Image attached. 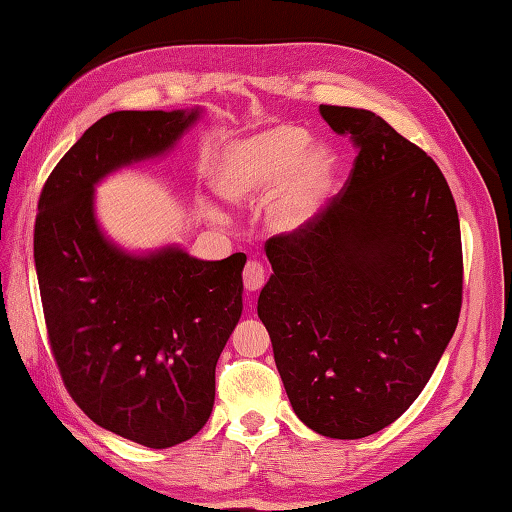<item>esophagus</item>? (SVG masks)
Returning <instances> with one entry per match:
<instances>
[{"label": "esophagus", "mask_w": 512, "mask_h": 512, "mask_svg": "<svg viewBox=\"0 0 512 512\" xmlns=\"http://www.w3.org/2000/svg\"><path fill=\"white\" fill-rule=\"evenodd\" d=\"M242 279H244V288L246 290H259L261 285H264L266 281V268L264 264H259V261H248V264L244 266V272H242Z\"/></svg>", "instance_id": "esophagus-1"}]
</instances>
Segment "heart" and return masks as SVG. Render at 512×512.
Returning <instances> with one entry per match:
<instances>
[{
	"instance_id": "1",
	"label": "heart",
	"mask_w": 512,
	"mask_h": 512,
	"mask_svg": "<svg viewBox=\"0 0 512 512\" xmlns=\"http://www.w3.org/2000/svg\"><path fill=\"white\" fill-rule=\"evenodd\" d=\"M336 152L312 146L310 130L281 122L235 139L213 165V185L233 202L264 198L283 185L277 222L299 227L325 196L336 176Z\"/></svg>"
}]
</instances>
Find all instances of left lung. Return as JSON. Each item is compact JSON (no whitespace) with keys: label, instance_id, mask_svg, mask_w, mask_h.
<instances>
[{"label":"left lung","instance_id":"left-lung-1","mask_svg":"<svg viewBox=\"0 0 512 512\" xmlns=\"http://www.w3.org/2000/svg\"><path fill=\"white\" fill-rule=\"evenodd\" d=\"M358 148L325 211L272 235L259 294L279 375L307 427L364 438L430 382L458 325L462 242L441 168L382 117L320 104Z\"/></svg>","mask_w":512,"mask_h":512}]
</instances>
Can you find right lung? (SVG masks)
Instances as JSON below:
<instances>
[{
    "mask_svg": "<svg viewBox=\"0 0 512 512\" xmlns=\"http://www.w3.org/2000/svg\"><path fill=\"white\" fill-rule=\"evenodd\" d=\"M196 120L198 109L104 115L47 176L34 222L47 340L67 392L93 423L152 449L209 419L216 364L242 316L246 255H128L95 224L93 185L172 148Z\"/></svg>",
    "mask_w": 512,
    "mask_h": 512,
    "instance_id": "1",
    "label": "right lung"
}]
</instances>
